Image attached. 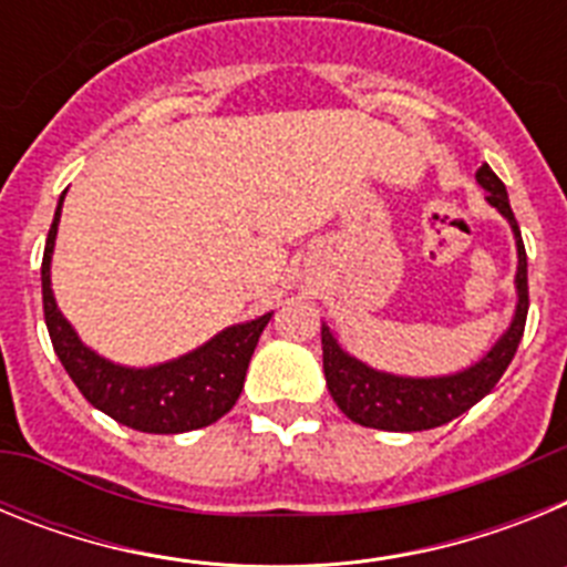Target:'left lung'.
Returning <instances> with one entry per match:
<instances>
[{
  "instance_id": "8db88e82",
  "label": "left lung",
  "mask_w": 567,
  "mask_h": 567,
  "mask_svg": "<svg viewBox=\"0 0 567 567\" xmlns=\"http://www.w3.org/2000/svg\"><path fill=\"white\" fill-rule=\"evenodd\" d=\"M477 182L488 193L491 207L508 218L511 229L517 235V315L508 332L499 338V343L465 372L452 374V378H394V374L374 372L360 360L349 358L332 338L327 327L320 332L323 340V374H327L329 394L334 398L340 412L352 423L369 425V429H383V432H425L437 429L449 420L468 412L471 405L480 403L485 394L499 383L508 363L517 354V346L525 332V318H528V258H525V244L519 235V224L514 218V209L508 204L505 184L499 182L497 173L483 164L477 169Z\"/></svg>"
}]
</instances>
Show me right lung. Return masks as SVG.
I'll return each instance as SVG.
<instances>
[{
  "label": "right lung",
  "instance_id": "right-lung-1",
  "mask_svg": "<svg viewBox=\"0 0 567 567\" xmlns=\"http://www.w3.org/2000/svg\"><path fill=\"white\" fill-rule=\"evenodd\" d=\"M62 202L64 195L59 198L56 218L50 224L48 244H44L42 303L50 343L56 349L64 372L79 385V392L99 412L110 414L115 423L130 425L135 432L182 434L221 420L240 398L249 358L272 315L215 334L207 346L173 363L153 365V369L113 365L96 352H90L76 338L50 292V252L56 240Z\"/></svg>",
  "mask_w": 567,
  "mask_h": 567
}]
</instances>
